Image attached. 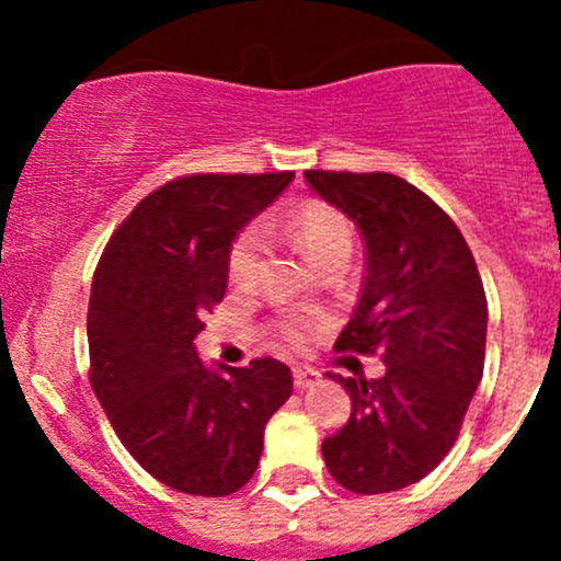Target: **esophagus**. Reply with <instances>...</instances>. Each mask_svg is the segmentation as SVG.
<instances>
[{
    "label": "esophagus",
    "instance_id": "esophagus-1",
    "mask_svg": "<svg viewBox=\"0 0 561 561\" xmlns=\"http://www.w3.org/2000/svg\"><path fill=\"white\" fill-rule=\"evenodd\" d=\"M291 376H295L297 390H309V388H314L317 381H320V374H317L314 368H295L291 370Z\"/></svg>",
    "mask_w": 561,
    "mask_h": 561
}]
</instances>
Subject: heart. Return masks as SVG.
Returning a JSON list of instances; mask_svg holds the SVG:
<instances>
[{
	"label": "heart",
	"mask_w": 561,
	"mask_h": 561,
	"mask_svg": "<svg viewBox=\"0 0 561 561\" xmlns=\"http://www.w3.org/2000/svg\"><path fill=\"white\" fill-rule=\"evenodd\" d=\"M286 230L295 238L297 250L304 252L317 270L334 257H348L351 247H354V236H351V225L345 221V216L317 199L297 205L286 216ZM261 250H264V241H261V232L255 227L244 230L232 241L230 255H227V275H230L232 284L250 286L255 280L257 266H261ZM286 334L291 340H300V329H295V325H289Z\"/></svg>",
	"instance_id": "1"
}]
</instances>
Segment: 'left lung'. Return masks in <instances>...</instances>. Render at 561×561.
Masks as SVG:
<instances>
[{"label":"left lung","instance_id":"8db88e82","mask_svg":"<svg viewBox=\"0 0 561 561\" xmlns=\"http://www.w3.org/2000/svg\"><path fill=\"white\" fill-rule=\"evenodd\" d=\"M304 176L365 241L359 304L336 348L385 359L379 379L331 376L348 390L351 419L323 440L325 466L348 492H399L447 458L480 385L483 280L453 219L401 176Z\"/></svg>","mask_w":561,"mask_h":561}]
</instances>
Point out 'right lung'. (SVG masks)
<instances>
[{
  "instance_id": "add662e5",
  "label": "right lung",
  "mask_w": 561,
  "mask_h": 561,
  "mask_svg": "<svg viewBox=\"0 0 561 561\" xmlns=\"http://www.w3.org/2000/svg\"><path fill=\"white\" fill-rule=\"evenodd\" d=\"M295 173L168 182L108 238L89 295L92 390L123 447L176 492L225 497L255 474L266 421L291 396L284 362L205 365L202 317L227 291V255Z\"/></svg>"
}]
</instances>
